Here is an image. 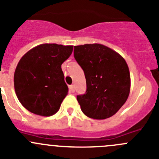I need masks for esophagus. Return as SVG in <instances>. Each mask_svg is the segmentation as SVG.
<instances>
[{"label":"esophagus","instance_id":"1","mask_svg":"<svg viewBox=\"0 0 159 159\" xmlns=\"http://www.w3.org/2000/svg\"><path fill=\"white\" fill-rule=\"evenodd\" d=\"M69 90H70V93H75V86H74V85H70Z\"/></svg>","mask_w":159,"mask_h":159}]
</instances>
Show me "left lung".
<instances>
[{"label":"left lung","instance_id":"1","mask_svg":"<svg viewBox=\"0 0 159 159\" xmlns=\"http://www.w3.org/2000/svg\"><path fill=\"white\" fill-rule=\"evenodd\" d=\"M74 56L86 79V92L77 96L82 112L93 119L113 116L129 95L130 74L125 59L101 44L75 46Z\"/></svg>","mask_w":159,"mask_h":159}]
</instances>
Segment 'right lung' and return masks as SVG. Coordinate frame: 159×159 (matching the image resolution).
Here are the masks:
<instances>
[{"mask_svg":"<svg viewBox=\"0 0 159 159\" xmlns=\"http://www.w3.org/2000/svg\"><path fill=\"white\" fill-rule=\"evenodd\" d=\"M72 52L73 45L41 44L20 59L14 74L15 91L31 113L48 117L59 111L68 93L61 65Z\"/></svg>","mask_w":159,"mask_h":159,"instance_id":"right-lung-1","label":"right lung"}]
</instances>
